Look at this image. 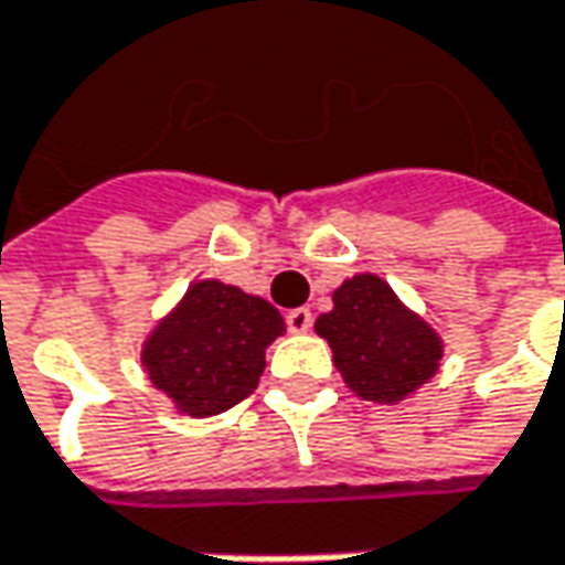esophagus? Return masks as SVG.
I'll return each instance as SVG.
<instances>
[{"label": "esophagus", "instance_id": "obj_1", "mask_svg": "<svg viewBox=\"0 0 565 565\" xmlns=\"http://www.w3.org/2000/svg\"><path fill=\"white\" fill-rule=\"evenodd\" d=\"M287 329H290V332H310V329H313V313H310L307 307L290 310V313H287Z\"/></svg>", "mask_w": 565, "mask_h": 565}]
</instances>
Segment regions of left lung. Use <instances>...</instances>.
<instances>
[{
	"label": "left lung",
	"instance_id": "1",
	"mask_svg": "<svg viewBox=\"0 0 565 565\" xmlns=\"http://www.w3.org/2000/svg\"><path fill=\"white\" fill-rule=\"evenodd\" d=\"M332 303L316 319V332L358 396L399 403L435 377L441 339L377 275H354L332 294Z\"/></svg>",
	"mask_w": 565,
	"mask_h": 565
}]
</instances>
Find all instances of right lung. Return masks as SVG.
Masks as SVG:
<instances>
[{"label": "right lung", "mask_w": 565, "mask_h": 565, "mask_svg": "<svg viewBox=\"0 0 565 565\" xmlns=\"http://www.w3.org/2000/svg\"><path fill=\"white\" fill-rule=\"evenodd\" d=\"M284 332L281 313L223 281H198L143 345L150 381L188 415L243 403L265 371V349Z\"/></svg>", "instance_id": "right-lung-1"}]
</instances>
